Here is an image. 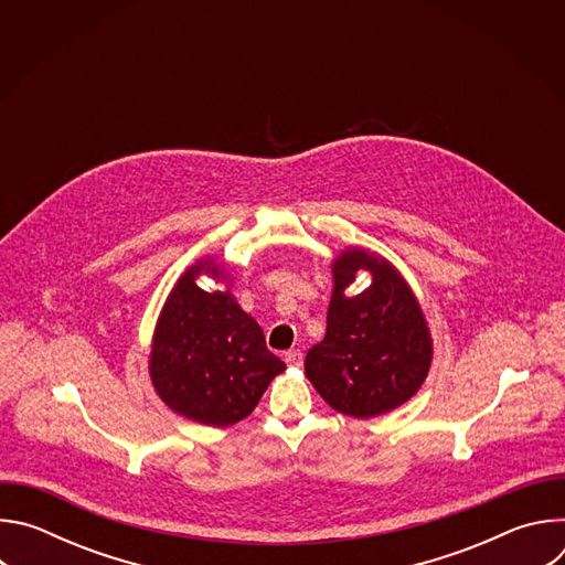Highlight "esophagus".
<instances>
[{
    "label": "esophagus",
    "mask_w": 565,
    "mask_h": 565,
    "mask_svg": "<svg viewBox=\"0 0 565 565\" xmlns=\"http://www.w3.org/2000/svg\"><path fill=\"white\" fill-rule=\"evenodd\" d=\"M284 360H286V364H288V366H301V362H303V353H301L299 349H292V351L284 353Z\"/></svg>",
    "instance_id": "esophagus-1"
}]
</instances>
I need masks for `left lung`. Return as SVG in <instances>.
Wrapping results in <instances>:
<instances>
[{"label":"left lung","mask_w":565,"mask_h":565,"mask_svg":"<svg viewBox=\"0 0 565 565\" xmlns=\"http://www.w3.org/2000/svg\"><path fill=\"white\" fill-rule=\"evenodd\" d=\"M372 275L358 296H347L356 273ZM327 335L306 353L303 371L335 412L375 418L412 399L429 375L434 340L423 306L382 255L349 246L335 255Z\"/></svg>","instance_id":"8db88e82"}]
</instances>
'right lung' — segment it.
I'll return each instance as SVG.
<instances>
[{"label": "right lung", "instance_id": "add662e5", "mask_svg": "<svg viewBox=\"0 0 565 565\" xmlns=\"http://www.w3.org/2000/svg\"><path fill=\"white\" fill-rule=\"evenodd\" d=\"M207 274L224 288L207 294ZM225 266L199 259L177 279L151 335L149 377L166 405L199 425L230 427L248 418L286 364L268 351L262 327L230 292Z\"/></svg>", "mask_w": 565, "mask_h": 565}]
</instances>
